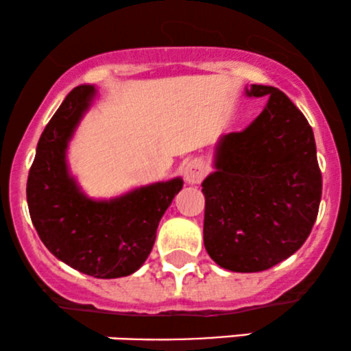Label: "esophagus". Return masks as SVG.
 Wrapping results in <instances>:
<instances>
[{"label": "esophagus", "instance_id": "34e87169", "mask_svg": "<svg viewBox=\"0 0 351 351\" xmlns=\"http://www.w3.org/2000/svg\"><path fill=\"white\" fill-rule=\"evenodd\" d=\"M184 180L188 181L189 184H198L203 181L204 176H206V167L203 163L195 160V162H189L186 167L183 168Z\"/></svg>", "mask_w": 351, "mask_h": 351}]
</instances>
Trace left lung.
Listing matches in <instances>:
<instances>
[{
	"label": "left lung",
	"instance_id": "1",
	"mask_svg": "<svg viewBox=\"0 0 351 351\" xmlns=\"http://www.w3.org/2000/svg\"><path fill=\"white\" fill-rule=\"evenodd\" d=\"M267 97L244 130L223 135L215 171L204 178V247L219 267L261 272L299 251L318 215L322 173L304 114L271 86H245Z\"/></svg>",
	"mask_w": 351,
	"mask_h": 351
}]
</instances>
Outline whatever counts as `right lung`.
<instances>
[{"label": "right lung", "instance_id": "right-lung-1", "mask_svg": "<svg viewBox=\"0 0 351 351\" xmlns=\"http://www.w3.org/2000/svg\"><path fill=\"white\" fill-rule=\"evenodd\" d=\"M97 88H72L44 128L27 176V206L39 237L75 271L117 279L142 267L156 229L183 180L145 184L110 199L87 196L67 163L75 128L92 107Z\"/></svg>", "mask_w": 351, "mask_h": 351}]
</instances>
